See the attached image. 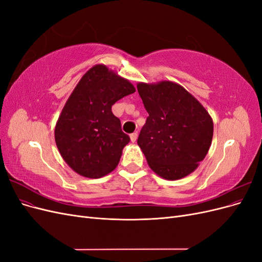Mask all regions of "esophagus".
Here are the masks:
<instances>
[{
  "label": "esophagus",
  "mask_w": 262,
  "mask_h": 262,
  "mask_svg": "<svg viewBox=\"0 0 262 262\" xmlns=\"http://www.w3.org/2000/svg\"><path fill=\"white\" fill-rule=\"evenodd\" d=\"M130 139H131V142H132V143H134V142H136V141H137V139H138V133H137V132H134V133L130 134Z\"/></svg>",
  "instance_id": "1"
}]
</instances>
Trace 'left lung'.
Returning a JSON list of instances; mask_svg holds the SVG:
<instances>
[{
	"instance_id": "left-lung-1",
	"label": "left lung",
	"mask_w": 262,
	"mask_h": 262,
	"mask_svg": "<svg viewBox=\"0 0 262 262\" xmlns=\"http://www.w3.org/2000/svg\"><path fill=\"white\" fill-rule=\"evenodd\" d=\"M137 87L148 114L138 145L150 169L166 180L190 175L212 143L213 120L208 110L175 82H140Z\"/></svg>"
}]
</instances>
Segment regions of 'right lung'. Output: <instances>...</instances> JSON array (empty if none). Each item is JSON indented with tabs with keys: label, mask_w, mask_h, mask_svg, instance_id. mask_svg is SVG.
I'll return each mask as SVG.
<instances>
[{
	"label": "right lung",
	"mask_w": 262,
	"mask_h": 262,
	"mask_svg": "<svg viewBox=\"0 0 262 262\" xmlns=\"http://www.w3.org/2000/svg\"><path fill=\"white\" fill-rule=\"evenodd\" d=\"M134 92L129 80L104 64L91 68L77 83L55 123L54 140L78 175L100 178L117 167L130 138L112 107Z\"/></svg>",
	"instance_id": "obj_1"
}]
</instances>
